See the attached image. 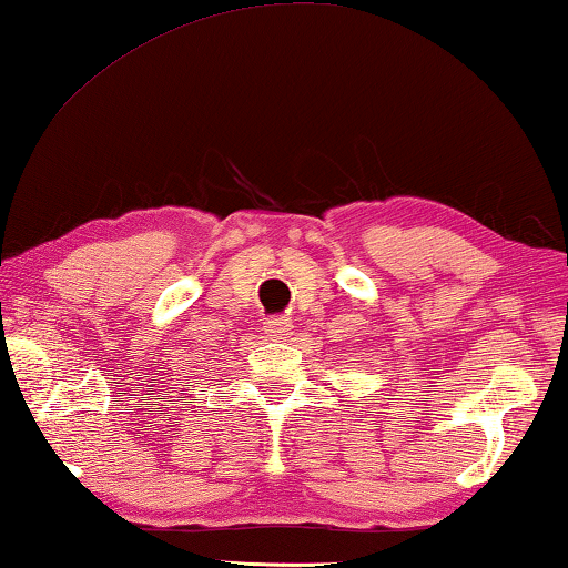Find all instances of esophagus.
I'll return each mask as SVG.
<instances>
[{
	"label": "esophagus",
	"instance_id": "34e87169",
	"mask_svg": "<svg viewBox=\"0 0 568 568\" xmlns=\"http://www.w3.org/2000/svg\"><path fill=\"white\" fill-rule=\"evenodd\" d=\"M263 328H265L267 335H271V338L283 341V338H287V335L293 333V323L287 321V318H267Z\"/></svg>",
	"mask_w": 568,
	"mask_h": 568
}]
</instances>
